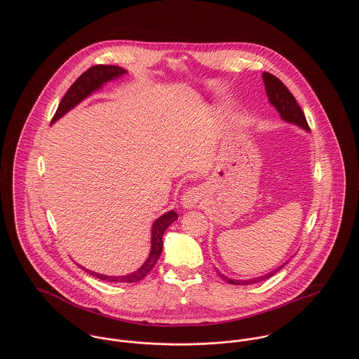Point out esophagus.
Masks as SVG:
<instances>
[{
    "mask_svg": "<svg viewBox=\"0 0 359 359\" xmlns=\"http://www.w3.org/2000/svg\"><path fill=\"white\" fill-rule=\"evenodd\" d=\"M203 198V189L201 187H195L188 189L182 196V205L185 208H195L198 207Z\"/></svg>",
    "mask_w": 359,
    "mask_h": 359,
    "instance_id": "esophagus-1",
    "label": "esophagus"
}]
</instances>
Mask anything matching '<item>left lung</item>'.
<instances>
[{
	"label": "left lung",
	"mask_w": 359,
	"mask_h": 359,
	"mask_svg": "<svg viewBox=\"0 0 359 359\" xmlns=\"http://www.w3.org/2000/svg\"><path fill=\"white\" fill-rule=\"evenodd\" d=\"M262 81H264V86H265V93L268 95V101L271 102V104H273L276 107V110L280 113L282 118L286 120V121L294 123V124H297V126H300V127H303L306 130H309L306 114L302 110L300 104L296 101V98L293 97V94L289 91V88L278 77H275L273 74H271L268 72L262 73ZM286 264L287 262H285L283 265H286ZM283 265L276 268L275 271L264 275V276L249 279V280H233V279H229V278L221 275L219 272L218 273H219V276L224 280H226L231 285H252V283H257V282H261V280H265V279L271 278L280 268H283Z\"/></svg>",
	"instance_id": "left-lung-1"
}]
</instances>
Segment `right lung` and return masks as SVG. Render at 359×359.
I'll return each instance as SVG.
<instances>
[{
    "label": "right lung",
    "instance_id": "obj_1",
    "mask_svg": "<svg viewBox=\"0 0 359 359\" xmlns=\"http://www.w3.org/2000/svg\"><path fill=\"white\" fill-rule=\"evenodd\" d=\"M126 70L118 67V66H113V65H95L91 66L87 72H84L73 84L72 87L67 90V93L65 94V97L62 98V101L59 103L53 117H52V123L56 121L59 117H62L66 111H69L73 106H76L80 101H83L86 97H88L93 91L98 90L103 83L113 80L114 77H118L121 74H124ZM178 218V214L175 211H168L164 215H161L160 218H157L154 221V228H152V250L151 255L148 257V259L145 261V264L135 272L126 275V276H106V275H100L95 272H91L88 269H86L90 275L101 279V280H109V282H126V283H135L142 280L154 268L158 259V257L161 255L163 250V233L164 231ZM80 266V265H79ZM83 268V266H80ZM84 269V268H83Z\"/></svg>",
    "mask_w": 359,
    "mask_h": 359
}]
</instances>
